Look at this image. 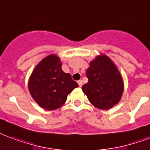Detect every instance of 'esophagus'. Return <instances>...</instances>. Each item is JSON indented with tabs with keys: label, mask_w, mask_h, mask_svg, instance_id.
<instances>
[{
	"label": "esophagus",
	"mask_w": 150,
	"mask_h": 150,
	"mask_svg": "<svg viewBox=\"0 0 150 150\" xmlns=\"http://www.w3.org/2000/svg\"><path fill=\"white\" fill-rule=\"evenodd\" d=\"M78 84H79V86L81 87V86H83V81H82V80H79V81H78Z\"/></svg>",
	"instance_id": "obj_1"
}]
</instances>
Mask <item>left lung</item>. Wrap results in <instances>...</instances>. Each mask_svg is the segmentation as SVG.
I'll list each match as a JSON object with an SVG mask.
<instances>
[{"instance_id": "left-lung-1", "label": "left lung", "mask_w": 150, "mask_h": 150, "mask_svg": "<svg viewBox=\"0 0 150 150\" xmlns=\"http://www.w3.org/2000/svg\"><path fill=\"white\" fill-rule=\"evenodd\" d=\"M86 75L89 81L82 89L93 105L106 110L120 101L123 92V79L108 57H96L90 62Z\"/></svg>"}]
</instances>
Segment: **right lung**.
<instances>
[{
    "label": "right lung",
    "instance_id": "obj_1",
    "mask_svg": "<svg viewBox=\"0 0 150 150\" xmlns=\"http://www.w3.org/2000/svg\"><path fill=\"white\" fill-rule=\"evenodd\" d=\"M78 83L61 69L60 58L50 55L38 64L30 78V93L42 108L54 110L62 106Z\"/></svg>",
    "mask_w": 150,
    "mask_h": 150
}]
</instances>
